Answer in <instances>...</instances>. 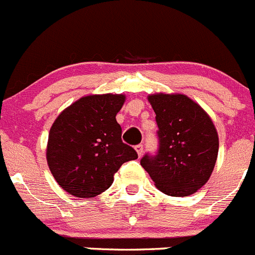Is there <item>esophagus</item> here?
I'll use <instances>...</instances> for the list:
<instances>
[{
	"label": "esophagus",
	"instance_id": "esophagus-1",
	"mask_svg": "<svg viewBox=\"0 0 255 255\" xmlns=\"http://www.w3.org/2000/svg\"><path fill=\"white\" fill-rule=\"evenodd\" d=\"M135 150H136V152H137L138 157H141V156H142V153H143V145H142V143H138V145H136Z\"/></svg>",
	"mask_w": 255,
	"mask_h": 255
}]
</instances>
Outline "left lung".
<instances>
[{
    "label": "left lung",
    "mask_w": 255,
    "mask_h": 255,
    "mask_svg": "<svg viewBox=\"0 0 255 255\" xmlns=\"http://www.w3.org/2000/svg\"><path fill=\"white\" fill-rule=\"evenodd\" d=\"M156 114L158 150L140 163L161 192L186 197L208 180L218 156V133L210 115L185 94L148 95Z\"/></svg>",
    "instance_id": "1"
}]
</instances>
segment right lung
<instances>
[{
	"label": "right lung",
	"instance_id": "add662e5",
	"mask_svg": "<svg viewBox=\"0 0 255 255\" xmlns=\"http://www.w3.org/2000/svg\"><path fill=\"white\" fill-rule=\"evenodd\" d=\"M124 102L123 94L87 95L53 123L47 162L65 192L78 198L95 197L112 186L123 163L137 158L136 151L123 142L115 118Z\"/></svg>",
	"mask_w": 255,
	"mask_h": 255
}]
</instances>
